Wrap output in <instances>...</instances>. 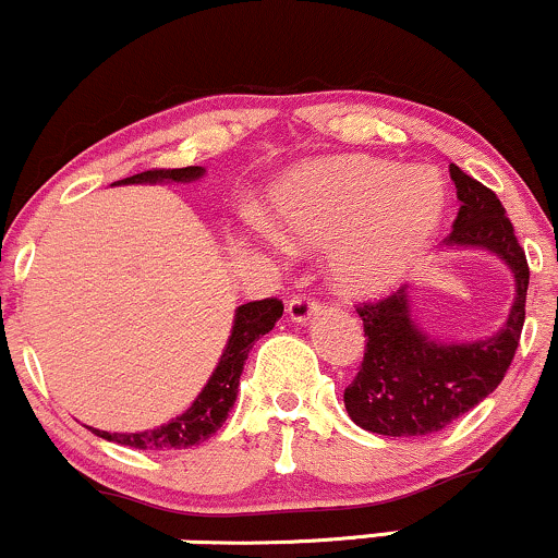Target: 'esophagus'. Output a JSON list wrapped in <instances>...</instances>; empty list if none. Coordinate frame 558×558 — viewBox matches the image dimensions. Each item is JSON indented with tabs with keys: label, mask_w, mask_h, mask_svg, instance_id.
I'll return each mask as SVG.
<instances>
[{
	"label": "esophagus",
	"mask_w": 558,
	"mask_h": 558,
	"mask_svg": "<svg viewBox=\"0 0 558 558\" xmlns=\"http://www.w3.org/2000/svg\"><path fill=\"white\" fill-rule=\"evenodd\" d=\"M320 311V305L316 300L305 298V294H294V298L287 303V313H290L292 324H307L316 313Z\"/></svg>",
	"instance_id": "esophagus-1"
}]
</instances>
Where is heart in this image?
Listing matches in <instances>:
<instances>
[{
    "label": "heart",
    "instance_id": "b5f03b06",
    "mask_svg": "<svg viewBox=\"0 0 558 558\" xmlns=\"http://www.w3.org/2000/svg\"><path fill=\"white\" fill-rule=\"evenodd\" d=\"M268 201L279 240L329 247V277L347 298H378L402 284L447 208L436 174L363 156L294 167Z\"/></svg>",
    "mask_w": 558,
    "mask_h": 558
}]
</instances>
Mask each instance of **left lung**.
I'll list each match as a JSON object with an SVG mask.
<instances>
[{"label": "left lung", "instance_id": "1", "mask_svg": "<svg viewBox=\"0 0 558 558\" xmlns=\"http://www.w3.org/2000/svg\"><path fill=\"white\" fill-rule=\"evenodd\" d=\"M460 214L444 240L449 251L490 253L509 268L514 300L496 333L470 342H444L417 324L415 294L397 290L376 305L357 307L365 326V357L344 389L352 423L378 436H428L481 404L504 381L525 324L530 268L494 190L449 163Z\"/></svg>", "mask_w": 558, "mask_h": 558}]
</instances>
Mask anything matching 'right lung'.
Returning a JSON list of instances; mask_svg holds the SVG:
<instances>
[{"instance_id":"add662e5","label":"right lung","mask_w":558,"mask_h":558,"mask_svg":"<svg viewBox=\"0 0 558 558\" xmlns=\"http://www.w3.org/2000/svg\"><path fill=\"white\" fill-rule=\"evenodd\" d=\"M206 174L203 167H185V169H150V172H141L124 180L114 182V185H156V182H195ZM284 313V305L277 298L255 300V303H245L234 311L232 331H229L227 347L221 352L219 363L208 378L201 395L193 399V404L182 412V415L172 417L169 423L159 425L150 430H137V434H109V430H94L98 438L107 441L122 444V447L133 449H148V451H163V449H187L195 444L206 441L221 428L227 421L229 410L234 408L238 399V386L242 376V365H245L247 352L258 342L264 333L274 329V324Z\"/></svg>"}]
</instances>
